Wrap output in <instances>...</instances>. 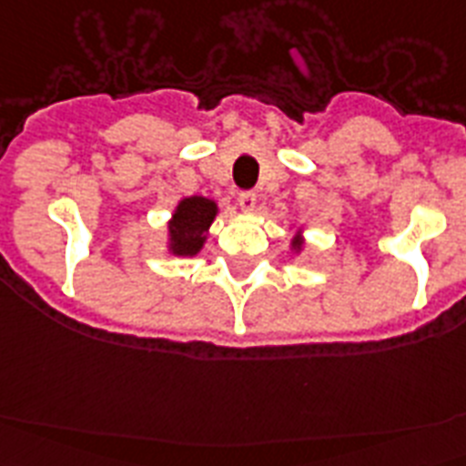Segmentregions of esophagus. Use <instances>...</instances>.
<instances>
[{
  "instance_id": "obj_1",
  "label": "esophagus",
  "mask_w": 466,
  "mask_h": 466,
  "mask_svg": "<svg viewBox=\"0 0 466 466\" xmlns=\"http://www.w3.org/2000/svg\"><path fill=\"white\" fill-rule=\"evenodd\" d=\"M237 201H238V206H241V210L250 213V210H256L258 194L256 192H238Z\"/></svg>"
}]
</instances>
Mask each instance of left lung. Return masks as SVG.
Returning <instances> with one entry per match:
<instances>
[{
  "label": "left lung",
  "instance_id": "1",
  "mask_svg": "<svg viewBox=\"0 0 466 466\" xmlns=\"http://www.w3.org/2000/svg\"><path fill=\"white\" fill-rule=\"evenodd\" d=\"M290 246H293L295 250H300L302 248V237H295L293 241H290Z\"/></svg>",
  "mask_w": 466,
  "mask_h": 466
}]
</instances>
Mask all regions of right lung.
I'll return each mask as SVG.
<instances>
[{
	"instance_id": "add662e5",
	"label": "right lung",
	"mask_w": 466,
	"mask_h": 466,
	"mask_svg": "<svg viewBox=\"0 0 466 466\" xmlns=\"http://www.w3.org/2000/svg\"><path fill=\"white\" fill-rule=\"evenodd\" d=\"M218 204L206 197H187L173 210L168 222V250L173 256L192 258L206 244V232L216 220Z\"/></svg>"
}]
</instances>
